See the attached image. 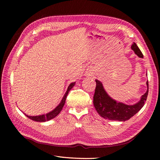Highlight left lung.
Instances as JSON below:
<instances>
[{
    "label": "left lung",
    "mask_w": 160,
    "mask_h": 160,
    "mask_svg": "<svg viewBox=\"0 0 160 160\" xmlns=\"http://www.w3.org/2000/svg\"><path fill=\"white\" fill-rule=\"evenodd\" d=\"M132 49L139 57L143 58L142 51L135 42L132 46ZM96 88L93 96L94 107L100 116L109 120L125 122L129 119L141 109L146 101L148 95V81H147L148 90L138 103L133 105H127L115 101L108 94L103 84L98 79H95Z\"/></svg>",
    "instance_id": "8db88e82"
}]
</instances>
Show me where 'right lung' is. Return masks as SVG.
<instances>
[{
    "instance_id": "1",
    "label": "right lung",
    "mask_w": 160,
    "mask_h": 160,
    "mask_svg": "<svg viewBox=\"0 0 160 160\" xmlns=\"http://www.w3.org/2000/svg\"><path fill=\"white\" fill-rule=\"evenodd\" d=\"M75 84V82H74V83H71L69 85L65 94L64 95L63 98H62V100L61 101V103L59 105H58L57 107L54 109H53L52 111H50V112L47 113L46 114H42V115H36V116H30V115H27V114L24 113H23L25 114L27 118H28L33 120V121H35V122H47V121H49V120L53 119L54 118H55L56 116H57L58 115H59V113L61 111L62 108H63V106L65 105L67 96V95H68L70 90L72 88H73Z\"/></svg>"
}]
</instances>
